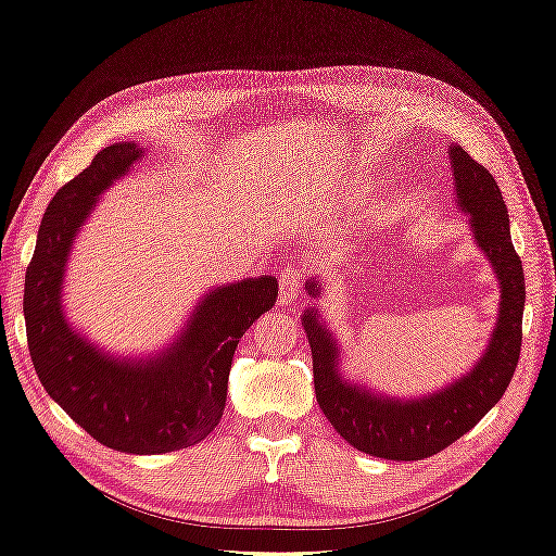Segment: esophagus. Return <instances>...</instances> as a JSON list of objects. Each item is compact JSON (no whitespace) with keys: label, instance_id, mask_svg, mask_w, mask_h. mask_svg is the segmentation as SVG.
Masks as SVG:
<instances>
[{"label":"esophagus","instance_id":"esophagus-1","mask_svg":"<svg viewBox=\"0 0 556 556\" xmlns=\"http://www.w3.org/2000/svg\"><path fill=\"white\" fill-rule=\"evenodd\" d=\"M279 289H281V294H279L281 304L296 302V296H300V292H302V275L294 264H287V267L279 271Z\"/></svg>","mask_w":556,"mask_h":556}]
</instances>
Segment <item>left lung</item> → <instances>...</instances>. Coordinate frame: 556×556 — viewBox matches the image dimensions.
Returning <instances> with one entry per match:
<instances>
[{
	"instance_id": "1",
	"label": "left lung",
	"mask_w": 556,
	"mask_h": 556,
	"mask_svg": "<svg viewBox=\"0 0 556 556\" xmlns=\"http://www.w3.org/2000/svg\"><path fill=\"white\" fill-rule=\"evenodd\" d=\"M454 202L469 217L471 237L500 279V314L490 344L467 375L437 392L402 400L387 396L342 375V350L317 306L302 314L312 346L314 392L325 417L354 450L379 459L417 462L442 452L490 412L515 377L525 314V269L509 235V214L490 169L459 144H450ZM309 296H321V281H306Z\"/></svg>"
}]
</instances>
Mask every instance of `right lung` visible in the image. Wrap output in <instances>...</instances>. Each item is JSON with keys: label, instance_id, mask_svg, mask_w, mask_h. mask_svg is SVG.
I'll list each match as a JSON object with an SVG mask.
<instances>
[{"label": "right lung", "instance_id": "obj_1", "mask_svg": "<svg viewBox=\"0 0 556 556\" xmlns=\"http://www.w3.org/2000/svg\"><path fill=\"white\" fill-rule=\"evenodd\" d=\"M142 156L137 142L104 147L54 194L24 277V321L41 387L87 434L117 452L164 454L219 425L239 339L275 306L279 285L262 275L210 289L172 342L147 357H119L74 329L62 302L74 239Z\"/></svg>", "mask_w": 556, "mask_h": 556}]
</instances>
